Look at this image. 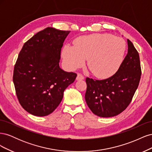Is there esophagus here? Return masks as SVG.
Listing matches in <instances>:
<instances>
[{"mask_svg": "<svg viewBox=\"0 0 152 152\" xmlns=\"http://www.w3.org/2000/svg\"><path fill=\"white\" fill-rule=\"evenodd\" d=\"M84 77L80 73H78L77 77L76 78L77 80H84Z\"/></svg>", "mask_w": 152, "mask_h": 152, "instance_id": "34e87169", "label": "esophagus"}]
</instances>
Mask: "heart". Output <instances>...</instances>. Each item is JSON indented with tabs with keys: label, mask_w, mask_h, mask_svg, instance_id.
<instances>
[{
	"label": "heart",
	"mask_w": 152,
	"mask_h": 152,
	"mask_svg": "<svg viewBox=\"0 0 152 152\" xmlns=\"http://www.w3.org/2000/svg\"><path fill=\"white\" fill-rule=\"evenodd\" d=\"M126 50V42L120 37L110 34H92L80 37L74 46L66 45L62 52L65 65L74 70L87 65L96 77L108 78L115 74L123 63Z\"/></svg>",
	"instance_id": "1"
}]
</instances>
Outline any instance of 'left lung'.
Listing matches in <instances>:
<instances>
[{
	"instance_id": "obj_1",
	"label": "left lung",
	"mask_w": 152,
	"mask_h": 152,
	"mask_svg": "<svg viewBox=\"0 0 152 152\" xmlns=\"http://www.w3.org/2000/svg\"><path fill=\"white\" fill-rule=\"evenodd\" d=\"M128 50L118 70L108 79L87 77L85 99L94 114L101 117L116 116L131 102L139 86L141 68L139 53L127 39Z\"/></svg>"
}]
</instances>
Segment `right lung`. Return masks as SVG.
<instances>
[{"instance_id":"1","label":"right lung","mask_w":152,"mask_h":152,"mask_svg":"<svg viewBox=\"0 0 152 152\" xmlns=\"http://www.w3.org/2000/svg\"><path fill=\"white\" fill-rule=\"evenodd\" d=\"M69 33L48 27L27 40L18 55L12 77L16 94L21 107L33 115L44 117L54 112L64 91L76 79L77 73L59 66Z\"/></svg>"}]
</instances>
